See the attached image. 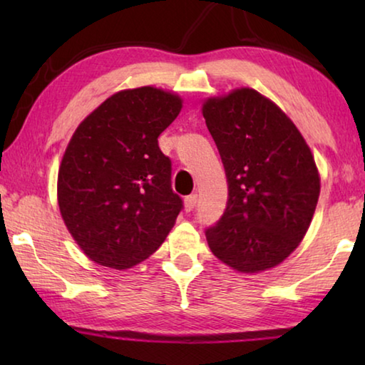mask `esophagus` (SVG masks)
<instances>
[{
	"mask_svg": "<svg viewBox=\"0 0 365 365\" xmlns=\"http://www.w3.org/2000/svg\"><path fill=\"white\" fill-rule=\"evenodd\" d=\"M196 202H197V195H190V196L185 197V211H187V212L193 211Z\"/></svg>",
	"mask_w": 365,
	"mask_h": 365,
	"instance_id": "34e87169",
	"label": "esophagus"
}]
</instances>
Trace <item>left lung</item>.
<instances>
[{
	"label": "left lung",
	"mask_w": 365,
	"mask_h": 365,
	"mask_svg": "<svg viewBox=\"0 0 365 365\" xmlns=\"http://www.w3.org/2000/svg\"><path fill=\"white\" fill-rule=\"evenodd\" d=\"M201 110L228 182L225 212L206 232L209 248L242 274L275 267L316 212L320 175L311 148L274 101L248 86L206 98Z\"/></svg>",
	"instance_id": "left-lung-1"
}]
</instances>
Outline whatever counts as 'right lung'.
Returning a JSON list of instances; mask_svg holds the SVG:
<instances>
[{"instance_id":"1","label":"right lung","mask_w":365,"mask_h":365,"mask_svg":"<svg viewBox=\"0 0 365 365\" xmlns=\"http://www.w3.org/2000/svg\"><path fill=\"white\" fill-rule=\"evenodd\" d=\"M183 100L156 86L120 90L78 123L58 172L67 230L91 261L125 270L164 243L182 209L158 137Z\"/></svg>"}]
</instances>
